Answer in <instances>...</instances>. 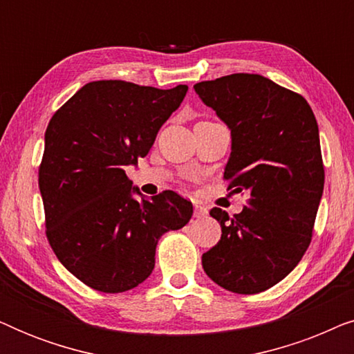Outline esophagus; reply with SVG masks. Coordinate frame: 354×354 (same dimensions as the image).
<instances>
[{
    "instance_id": "34e87169",
    "label": "esophagus",
    "mask_w": 354,
    "mask_h": 354,
    "mask_svg": "<svg viewBox=\"0 0 354 354\" xmlns=\"http://www.w3.org/2000/svg\"><path fill=\"white\" fill-rule=\"evenodd\" d=\"M193 216H195L196 219H203V217L207 216V209L201 205H195V211H193Z\"/></svg>"
}]
</instances>
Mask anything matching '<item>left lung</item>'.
I'll return each mask as SVG.
<instances>
[{
    "mask_svg": "<svg viewBox=\"0 0 354 354\" xmlns=\"http://www.w3.org/2000/svg\"><path fill=\"white\" fill-rule=\"evenodd\" d=\"M193 88L230 129L229 188L250 195L234 217L211 209L222 235L203 254V269L229 292L261 293L287 277L311 243L324 192L316 118L301 95L258 74L225 75Z\"/></svg>",
    "mask_w": 354,
    "mask_h": 354,
    "instance_id": "obj_1",
    "label": "left lung"
}]
</instances>
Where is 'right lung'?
<instances>
[{"mask_svg":"<svg viewBox=\"0 0 354 354\" xmlns=\"http://www.w3.org/2000/svg\"><path fill=\"white\" fill-rule=\"evenodd\" d=\"M187 90L90 82L48 124L38 169L46 236L61 264L90 288L137 287L153 272L161 235L192 219V203L176 192L135 200L132 193H142L125 174L147 156Z\"/></svg>","mask_w":354,"mask_h":354,"instance_id":"obj_1","label":"right lung"}]
</instances>
